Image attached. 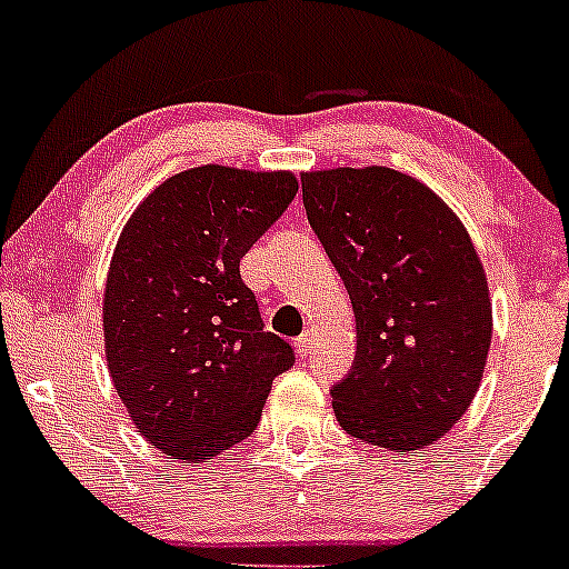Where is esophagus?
I'll return each mask as SVG.
<instances>
[{
	"instance_id": "34e87169",
	"label": "esophagus",
	"mask_w": 569,
	"mask_h": 569,
	"mask_svg": "<svg viewBox=\"0 0 569 569\" xmlns=\"http://www.w3.org/2000/svg\"><path fill=\"white\" fill-rule=\"evenodd\" d=\"M311 343H315V333H311V330H303V333L296 338V349H298V355H301V357H309V352H311Z\"/></svg>"
}]
</instances>
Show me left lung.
<instances>
[{"mask_svg": "<svg viewBox=\"0 0 569 569\" xmlns=\"http://www.w3.org/2000/svg\"><path fill=\"white\" fill-rule=\"evenodd\" d=\"M301 188L357 319L355 362L330 389L338 425L392 451L425 449L468 411L487 366L491 306L473 241L395 169L311 171Z\"/></svg>", "mask_w": 569, "mask_h": 569, "instance_id": "obj_1", "label": "left lung"}]
</instances>
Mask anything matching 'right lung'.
<instances>
[{
    "instance_id": "obj_1",
    "label": "right lung",
    "mask_w": 569,
    "mask_h": 569,
    "mask_svg": "<svg viewBox=\"0 0 569 569\" xmlns=\"http://www.w3.org/2000/svg\"><path fill=\"white\" fill-rule=\"evenodd\" d=\"M296 193L290 171L199 166L158 184L120 233L107 362L133 425L169 459L203 462L241 443L296 362L239 271Z\"/></svg>"
}]
</instances>
